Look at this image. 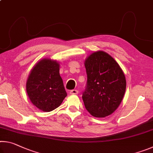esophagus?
Returning a JSON list of instances; mask_svg holds the SVG:
<instances>
[{"label": "esophagus", "instance_id": "1", "mask_svg": "<svg viewBox=\"0 0 153 153\" xmlns=\"http://www.w3.org/2000/svg\"><path fill=\"white\" fill-rule=\"evenodd\" d=\"M77 93H78V90H72L70 91V94H72V95L77 94Z\"/></svg>", "mask_w": 153, "mask_h": 153}]
</instances>
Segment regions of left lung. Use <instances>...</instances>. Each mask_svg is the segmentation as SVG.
Here are the masks:
<instances>
[{"mask_svg": "<svg viewBox=\"0 0 153 153\" xmlns=\"http://www.w3.org/2000/svg\"><path fill=\"white\" fill-rule=\"evenodd\" d=\"M87 86L82 99L86 110L95 117L115 112L122 101L126 79L120 65L107 53L98 51L84 60Z\"/></svg>", "mask_w": 153, "mask_h": 153, "instance_id": "8db88e82", "label": "left lung"}]
</instances>
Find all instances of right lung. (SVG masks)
Wrapping results in <instances>:
<instances>
[{"label":"right lung","mask_w":153,"mask_h":153,"mask_svg":"<svg viewBox=\"0 0 153 153\" xmlns=\"http://www.w3.org/2000/svg\"><path fill=\"white\" fill-rule=\"evenodd\" d=\"M59 69L57 61L44 58L30 71L25 86L26 92L31 102L39 110L53 111L67 97Z\"/></svg>","instance_id":"add662e5"}]
</instances>
